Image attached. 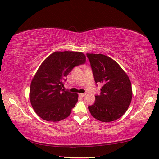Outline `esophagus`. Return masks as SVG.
Returning <instances> with one entry per match:
<instances>
[{
    "label": "esophagus",
    "mask_w": 159,
    "mask_h": 159,
    "mask_svg": "<svg viewBox=\"0 0 159 159\" xmlns=\"http://www.w3.org/2000/svg\"><path fill=\"white\" fill-rule=\"evenodd\" d=\"M86 93H79V96H81V97H84V96H86Z\"/></svg>",
    "instance_id": "1"
}]
</instances>
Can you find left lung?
Here are the masks:
<instances>
[{
  "mask_svg": "<svg viewBox=\"0 0 159 159\" xmlns=\"http://www.w3.org/2000/svg\"><path fill=\"white\" fill-rule=\"evenodd\" d=\"M86 56L90 62L95 82L103 84L100 95H96L95 103L89 106L92 116L104 122L120 118L132 101L130 79L112 58L101 54H86Z\"/></svg>",
  "mask_w": 159,
  "mask_h": 159,
  "instance_id": "left-lung-1",
  "label": "left lung"
}]
</instances>
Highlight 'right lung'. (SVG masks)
<instances>
[{
	"instance_id": "obj_1",
	"label": "right lung",
	"mask_w": 159,
	"mask_h": 159,
	"mask_svg": "<svg viewBox=\"0 0 159 159\" xmlns=\"http://www.w3.org/2000/svg\"><path fill=\"white\" fill-rule=\"evenodd\" d=\"M86 61L80 52H55L40 65L32 79L29 99L40 118L58 122L68 117L78 102L77 93L65 91L63 82L73 68Z\"/></svg>"
}]
</instances>
